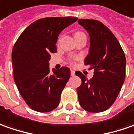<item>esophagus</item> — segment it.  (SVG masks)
Here are the masks:
<instances>
[{"label": "esophagus", "mask_w": 134, "mask_h": 134, "mask_svg": "<svg viewBox=\"0 0 134 134\" xmlns=\"http://www.w3.org/2000/svg\"><path fill=\"white\" fill-rule=\"evenodd\" d=\"M70 74H71L72 76H75V71H74V70H70Z\"/></svg>", "instance_id": "obj_1"}]
</instances>
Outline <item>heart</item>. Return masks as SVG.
I'll return each instance as SVG.
<instances>
[{
	"label": "heart",
	"mask_w": 134,
	"mask_h": 134,
	"mask_svg": "<svg viewBox=\"0 0 134 134\" xmlns=\"http://www.w3.org/2000/svg\"><path fill=\"white\" fill-rule=\"evenodd\" d=\"M85 35V34L83 32H76V33H75V35H74V36L77 37V36H80V35Z\"/></svg>",
	"instance_id": "obj_1"
}]
</instances>
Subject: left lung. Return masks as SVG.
Here are the masks:
<instances>
[{
  "mask_svg": "<svg viewBox=\"0 0 134 134\" xmlns=\"http://www.w3.org/2000/svg\"><path fill=\"white\" fill-rule=\"evenodd\" d=\"M78 22L90 38L85 64L94 69L93 77L89 80L81 72H76L81 79L77 88L79 102L88 112H102L113 104L121 90L126 58L116 38L102 22L90 19H79Z\"/></svg>",
  "mask_w": 134,
  "mask_h": 134,
  "instance_id": "left-lung-1",
  "label": "left lung"
}]
</instances>
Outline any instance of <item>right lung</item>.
Returning <instances> with one entry per match:
<instances>
[{"label": "right lung", "instance_id": "right-lung-1", "mask_svg": "<svg viewBox=\"0 0 134 134\" xmlns=\"http://www.w3.org/2000/svg\"><path fill=\"white\" fill-rule=\"evenodd\" d=\"M76 17L41 18L21 34L12 52L14 80L30 108L46 113L58 107L70 76L67 67L49 72L50 54L56 53L61 32L77 21Z\"/></svg>", "mask_w": 134, "mask_h": 134}]
</instances>
